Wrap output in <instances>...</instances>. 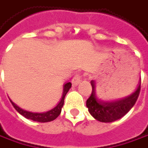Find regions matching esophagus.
I'll use <instances>...</instances> for the list:
<instances>
[{"mask_svg": "<svg viewBox=\"0 0 148 148\" xmlns=\"http://www.w3.org/2000/svg\"><path fill=\"white\" fill-rule=\"evenodd\" d=\"M81 79H82V75L80 74H75L74 76V78L72 79V84L74 85H78L80 83Z\"/></svg>", "mask_w": 148, "mask_h": 148, "instance_id": "obj_1", "label": "esophagus"}]
</instances>
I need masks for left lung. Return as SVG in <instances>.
Here are the masks:
<instances>
[{"label": "left lung", "instance_id": "left-lung-1", "mask_svg": "<svg viewBox=\"0 0 148 148\" xmlns=\"http://www.w3.org/2000/svg\"><path fill=\"white\" fill-rule=\"evenodd\" d=\"M91 85L92 93L87 99L86 106L93 118L103 123H111L123 117L136 103L141 90L140 83L135 93L129 97L114 102H103L95 96V84L93 81H91Z\"/></svg>", "mask_w": 148, "mask_h": 148}]
</instances>
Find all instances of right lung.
<instances>
[{
  "label": "right lung",
  "mask_w": 148,
  "mask_h": 148,
  "mask_svg": "<svg viewBox=\"0 0 148 148\" xmlns=\"http://www.w3.org/2000/svg\"><path fill=\"white\" fill-rule=\"evenodd\" d=\"M71 83L69 82L67 84H64V93H63V96H62V99L60 100V102L59 103V104L57 106L54 108L53 109L49 110L48 112H41V113H38V112H28V111H25V110H23L22 108H19V107L16 105L11 100V103L13 107L15 108L17 112H19L20 114H21L22 116H24L25 118L26 119H30V120H33L35 122H40V123H47V122H50V121H53L55 120L56 118H58V116L60 114L61 112V108L63 105H64V98H65V95L68 93V91L69 90V88H71Z\"/></svg>",
  "instance_id": "1"
}]
</instances>
